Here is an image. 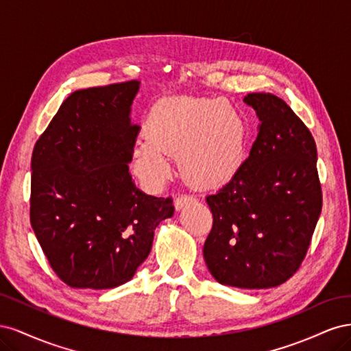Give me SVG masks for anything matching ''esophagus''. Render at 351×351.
<instances>
[{
	"label": "esophagus",
	"mask_w": 351,
	"mask_h": 351,
	"mask_svg": "<svg viewBox=\"0 0 351 351\" xmlns=\"http://www.w3.org/2000/svg\"><path fill=\"white\" fill-rule=\"evenodd\" d=\"M195 202H196V197L192 195H178L174 199V206L177 210H180L190 204H195Z\"/></svg>",
	"instance_id": "obj_1"
}]
</instances>
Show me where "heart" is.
Returning a JSON list of instances; mask_svg holds the SVG:
<instances>
[{"instance_id":"obj_1","label":"heart","mask_w":351,"mask_h":351,"mask_svg":"<svg viewBox=\"0 0 351 351\" xmlns=\"http://www.w3.org/2000/svg\"><path fill=\"white\" fill-rule=\"evenodd\" d=\"M133 147V169L146 186L158 187L171 174L168 155L177 154L183 177L199 187H218L244 161L246 125L228 104L206 98L156 102Z\"/></svg>"}]
</instances>
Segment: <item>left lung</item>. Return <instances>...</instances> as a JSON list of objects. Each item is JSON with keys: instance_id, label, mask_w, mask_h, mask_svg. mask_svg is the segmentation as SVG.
Segmentation results:
<instances>
[{"instance_id": "obj_1", "label": "left lung", "mask_w": 351, "mask_h": 351, "mask_svg": "<svg viewBox=\"0 0 351 351\" xmlns=\"http://www.w3.org/2000/svg\"><path fill=\"white\" fill-rule=\"evenodd\" d=\"M261 125L249 158L215 195L204 258L218 282L271 289L297 272L322 209L312 133L281 98L244 97Z\"/></svg>"}]
</instances>
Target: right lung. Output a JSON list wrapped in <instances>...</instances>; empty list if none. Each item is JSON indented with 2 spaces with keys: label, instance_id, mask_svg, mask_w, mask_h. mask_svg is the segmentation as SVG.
Wrapping results in <instances>:
<instances>
[{
  "label": "right lung",
  "instance_id": "add662e5",
  "mask_svg": "<svg viewBox=\"0 0 351 351\" xmlns=\"http://www.w3.org/2000/svg\"><path fill=\"white\" fill-rule=\"evenodd\" d=\"M139 82L73 92L32 154L30 224L51 268L71 289L104 290L133 278L171 197L145 195L129 171L139 125Z\"/></svg>",
  "mask_w": 351,
  "mask_h": 351
}]
</instances>
